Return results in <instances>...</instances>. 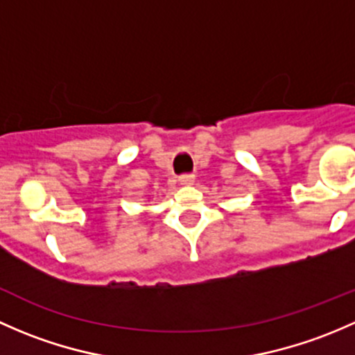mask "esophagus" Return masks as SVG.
Here are the masks:
<instances>
[{"instance_id":"obj_1","label":"esophagus","mask_w":355,"mask_h":355,"mask_svg":"<svg viewBox=\"0 0 355 355\" xmlns=\"http://www.w3.org/2000/svg\"><path fill=\"white\" fill-rule=\"evenodd\" d=\"M179 182H181L182 186H191L193 182H195V176H193V174H186V176L179 178Z\"/></svg>"}]
</instances>
